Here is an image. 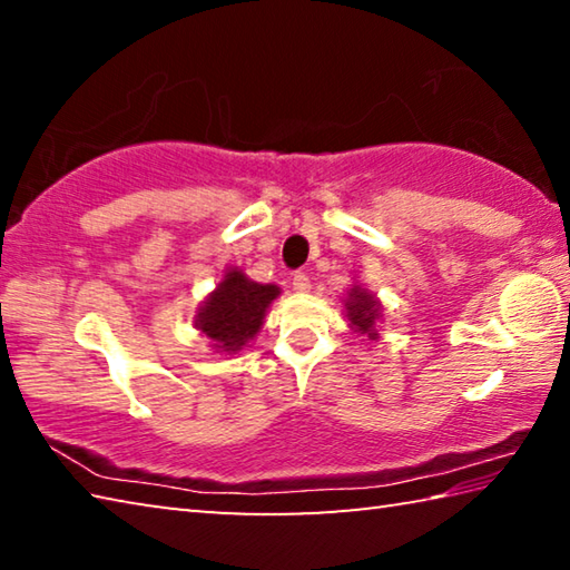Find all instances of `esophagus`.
<instances>
[{
	"instance_id": "1",
	"label": "esophagus",
	"mask_w": 570,
	"mask_h": 570,
	"mask_svg": "<svg viewBox=\"0 0 570 570\" xmlns=\"http://www.w3.org/2000/svg\"><path fill=\"white\" fill-rule=\"evenodd\" d=\"M292 284H294L296 292H308V288H312V278H308L306 272H296L294 278H292Z\"/></svg>"
}]
</instances>
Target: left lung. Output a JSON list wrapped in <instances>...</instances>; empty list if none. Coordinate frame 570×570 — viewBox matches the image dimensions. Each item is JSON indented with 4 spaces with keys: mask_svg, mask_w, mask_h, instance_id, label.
Here are the masks:
<instances>
[{
    "mask_svg": "<svg viewBox=\"0 0 570 570\" xmlns=\"http://www.w3.org/2000/svg\"><path fill=\"white\" fill-rule=\"evenodd\" d=\"M346 316H350V322H352L356 332L370 334V340H372V336H374V320L380 316L377 298H374L370 292H364V288L354 286L352 294H350V302H346Z\"/></svg>",
    "mask_w": 570,
    "mask_h": 570,
    "instance_id": "1",
    "label": "left lung"
}]
</instances>
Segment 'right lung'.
I'll use <instances>...</instances> for the list:
<instances>
[{"mask_svg": "<svg viewBox=\"0 0 570 570\" xmlns=\"http://www.w3.org/2000/svg\"><path fill=\"white\" fill-rule=\"evenodd\" d=\"M278 296L274 284H256L240 272H228L198 312V330L214 340L218 350L238 352L262 330L268 304Z\"/></svg>", "mask_w": 570, "mask_h": 570, "instance_id": "add662e5", "label": "right lung"}]
</instances>
